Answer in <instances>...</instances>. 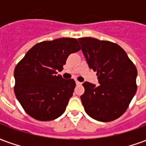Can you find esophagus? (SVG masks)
<instances>
[{
    "label": "esophagus",
    "instance_id": "1",
    "mask_svg": "<svg viewBox=\"0 0 146 146\" xmlns=\"http://www.w3.org/2000/svg\"><path fill=\"white\" fill-rule=\"evenodd\" d=\"M76 85H80L82 83L80 82V81H78V80H76Z\"/></svg>",
    "mask_w": 146,
    "mask_h": 146
}]
</instances>
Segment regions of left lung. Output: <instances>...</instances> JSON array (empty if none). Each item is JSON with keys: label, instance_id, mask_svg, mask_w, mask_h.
<instances>
[{"label": "left lung", "instance_id": "obj_1", "mask_svg": "<svg viewBox=\"0 0 146 146\" xmlns=\"http://www.w3.org/2000/svg\"><path fill=\"white\" fill-rule=\"evenodd\" d=\"M89 68L97 72L99 85L84 82L80 96L88 115L110 122L124 113L137 91V69L119 45L92 37L78 39Z\"/></svg>", "mask_w": 146, "mask_h": 146}]
</instances>
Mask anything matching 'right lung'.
<instances>
[{"instance_id": "right-lung-1", "label": "right lung", "mask_w": 146, "mask_h": 146, "mask_svg": "<svg viewBox=\"0 0 146 146\" xmlns=\"http://www.w3.org/2000/svg\"><path fill=\"white\" fill-rule=\"evenodd\" d=\"M80 50L75 38L62 37L38 43L15 68L14 92L18 101L31 117L49 121L65 112L76 83L57 74L67 58Z\"/></svg>"}]
</instances>
